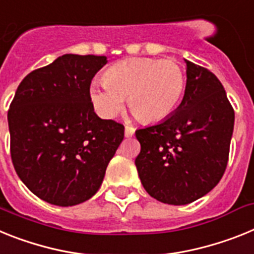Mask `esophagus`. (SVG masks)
<instances>
[{
	"label": "esophagus",
	"mask_w": 254,
	"mask_h": 254,
	"mask_svg": "<svg viewBox=\"0 0 254 254\" xmlns=\"http://www.w3.org/2000/svg\"><path fill=\"white\" fill-rule=\"evenodd\" d=\"M134 131H135V129H134L133 127H130V125H127V127H125V136H127V138L133 136Z\"/></svg>",
	"instance_id": "34e87169"
}]
</instances>
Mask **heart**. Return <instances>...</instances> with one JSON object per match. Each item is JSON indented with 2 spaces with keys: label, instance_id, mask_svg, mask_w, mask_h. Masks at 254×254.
<instances>
[{
  "label": "heart",
  "instance_id": "b5f03b06",
  "mask_svg": "<svg viewBox=\"0 0 254 254\" xmlns=\"http://www.w3.org/2000/svg\"><path fill=\"white\" fill-rule=\"evenodd\" d=\"M102 80L89 88L90 101L102 118H115L127 97L130 111L147 124L169 118L185 90V74L179 64L151 57L119 61L106 70Z\"/></svg>",
  "mask_w": 254,
  "mask_h": 254
}]
</instances>
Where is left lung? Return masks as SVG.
I'll list each match as a JSON object with an SVG mask.
<instances>
[{"label": "left lung", "instance_id": "left-lung-1", "mask_svg": "<svg viewBox=\"0 0 254 254\" xmlns=\"http://www.w3.org/2000/svg\"><path fill=\"white\" fill-rule=\"evenodd\" d=\"M187 63V85L179 107L158 124L135 131L140 153L135 166L147 193L182 206L219 184L229 160L234 110L209 70Z\"/></svg>", "mask_w": 254, "mask_h": 254}]
</instances>
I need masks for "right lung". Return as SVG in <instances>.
<instances>
[{"label": "right lung", "instance_id": "1", "mask_svg": "<svg viewBox=\"0 0 254 254\" xmlns=\"http://www.w3.org/2000/svg\"><path fill=\"white\" fill-rule=\"evenodd\" d=\"M106 64V56L63 55L26 75L11 102V160L21 182L48 203L69 207L93 197L124 139V127L98 118L89 97Z\"/></svg>", "mask_w": 254, "mask_h": 254}]
</instances>
